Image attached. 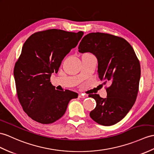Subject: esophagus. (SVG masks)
Returning <instances> with one entry per match:
<instances>
[{
  "mask_svg": "<svg viewBox=\"0 0 154 154\" xmlns=\"http://www.w3.org/2000/svg\"><path fill=\"white\" fill-rule=\"evenodd\" d=\"M78 97H80V98H85L86 95L84 94H82V93H80V94L78 95Z\"/></svg>",
  "mask_w": 154,
  "mask_h": 154,
  "instance_id": "34e87169",
  "label": "esophagus"
}]
</instances>
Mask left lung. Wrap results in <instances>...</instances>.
Here are the masks:
<instances>
[{"mask_svg": "<svg viewBox=\"0 0 154 154\" xmlns=\"http://www.w3.org/2000/svg\"><path fill=\"white\" fill-rule=\"evenodd\" d=\"M78 49L82 54L89 52L95 56L99 79L104 84L111 83L106 88V98L89 95L97 103L90 117L100 125H114L125 117L135 103L140 78L139 61L127 40L110 34H88Z\"/></svg>", "mask_w": 154, "mask_h": 154, "instance_id": "1", "label": "left lung"}]
</instances>
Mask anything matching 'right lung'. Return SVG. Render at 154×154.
I'll list each match as a JSON object with an SVG mask.
<instances>
[{
  "label": "right lung",
  "instance_id": "right-lung-1",
  "mask_svg": "<svg viewBox=\"0 0 154 154\" xmlns=\"http://www.w3.org/2000/svg\"><path fill=\"white\" fill-rule=\"evenodd\" d=\"M84 32L50 29L32 34L25 41L14 66L19 100L30 118L42 124L52 123L65 113L69 101L78 94L56 90L50 82L63 59L77 46Z\"/></svg>",
  "mask_w": 154,
  "mask_h": 154
}]
</instances>
